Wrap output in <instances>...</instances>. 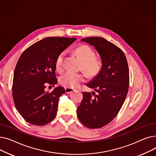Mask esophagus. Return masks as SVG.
<instances>
[{
	"instance_id": "esophagus-1",
	"label": "esophagus",
	"mask_w": 156,
	"mask_h": 156,
	"mask_svg": "<svg viewBox=\"0 0 156 156\" xmlns=\"http://www.w3.org/2000/svg\"><path fill=\"white\" fill-rule=\"evenodd\" d=\"M65 90H66V94H70L71 92H73V91H75V90L73 88H71L70 87H65Z\"/></svg>"
}]
</instances>
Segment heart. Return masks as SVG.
<instances>
[{"mask_svg": "<svg viewBox=\"0 0 156 156\" xmlns=\"http://www.w3.org/2000/svg\"><path fill=\"white\" fill-rule=\"evenodd\" d=\"M75 54L82 62V69L90 77H94L99 74L102 69V62L95 58V54L93 49L88 45H83L75 49ZM65 52H62L58 55L55 62V69L57 71H62L64 68V58ZM84 81L83 76L80 73L68 71L60 77V83L67 87L76 88Z\"/></svg>", "mask_w": 156, "mask_h": 156, "instance_id": "1", "label": "heart"}]
</instances>
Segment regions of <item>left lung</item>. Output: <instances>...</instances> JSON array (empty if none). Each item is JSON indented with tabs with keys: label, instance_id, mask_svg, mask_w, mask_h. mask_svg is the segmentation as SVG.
<instances>
[{
	"label": "left lung",
	"instance_id": "obj_1",
	"mask_svg": "<svg viewBox=\"0 0 156 156\" xmlns=\"http://www.w3.org/2000/svg\"><path fill=\"white\" fill-rule=\"evenodd\" d=\"M81 41L95 48L102 66L100 73L87 83L97 94L83 92L77 115L86 127L99 128L117 116L125 101L129 88L128 65L124 52L104 38L87 37Z\"/></svg>",
	"mask_w": 156,
	"mask_h": 156
}]
</instances>
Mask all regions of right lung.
<instances>
[{"mask_svg":"<svg viewBox=\"0 0 156 156\" xmlns=\"http://www.w3.org/2000/svg\"><path fill=\"white\" fill-rule=\"evenodd\" d=\"M76 39L47 37L33 44L21 55L14 72L12 97L16 108L29 123L45 125L56 116L59 97L65 94L62 87L48 93V83H57L55 62L61 52Z\"/></svg>","mask_w":156,"mask_h":156,"instance_id":"add662e5","label":"right lung"}]
</instances>
